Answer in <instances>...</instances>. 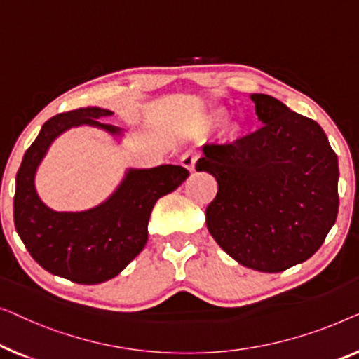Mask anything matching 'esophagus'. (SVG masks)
I'll use <instances>...</instances> for the list:
<instances>
[{
	"mask_svg": "<svg viewBox=\"0 0 359 359\" xmlns=\"http://www.w3.org/2000/svg\"><path fill=\"white\" fill-rule=\"evenodd\" d=\"M196 159H198V154L191 153V151H187V153L180 158V164L184 165V168H185L187 170H190V172H194V170H195V164H196Z\"/></svg>",
	"mask_w": 359,
	"mask_h": 359,
	"instance_id": "obj_1",
	"label": "esophagus"
}]
</instances>
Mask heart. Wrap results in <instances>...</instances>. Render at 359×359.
Segmentation results:
<instances>
[{"label":"heart","mask_w":359,"mask_h":359,"mask_svg":"<svg viewBox=\"0 0 359 359\" xmlns=\"http://www.w3.org/2000/svg\"><path fill=\"white\" fill-rule=\"evenodd\" d=\"M226 118H228V110L223 109V107H218V109L211 110L208 117H206V125H210V127H215V125L223 123ZM237 130H239V127L234 125V127H232V131H237Z\"/></svg>","instance_id":"heart-1"}]
</instances>
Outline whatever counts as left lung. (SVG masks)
<instances>
[{
  "label": "left lung",
  "instance_id": "1",
  "mask_svg": "<svg viewBox=\"0 0 359 359\" xmlns=\"http://www.w3.org/2000/svg\"><path fill=\"white\" fill-rule=\"evenodd\" d=\"M260 130L205 144L198 172L218 182L206 208L210 234L247 269L278 273L319 250L338 215V159L314 120L252 94Z\"/></svg>",
  "mask_w": 359,
  "mask_h": 359
}]
</instances>
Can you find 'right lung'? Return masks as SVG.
Wrapping results in <instances>:
<instances>
[{"instance_id": "right-lung-1", "label": "right lung", "mask_w": 359, "mask_h": 359, "mask_svg": "<svg viewBox=\"0 0 359 359\" xmlns=\"http://www.w3.org/2000/svg\"><path fill=\"white\" fill-rule=\"evenodd\" d=\"M112 110L76 109L58 114L24 154L16 175L14 226L29 254L52 275L79 285H97L117 276L148 241V221L156 201L189 177L182 165L128 169L112 195L84 211H55L40 200L35 172L50 144L65 131L88 125L120 138L123 130L104 123Z\"/></svg>"}]
</instances>
